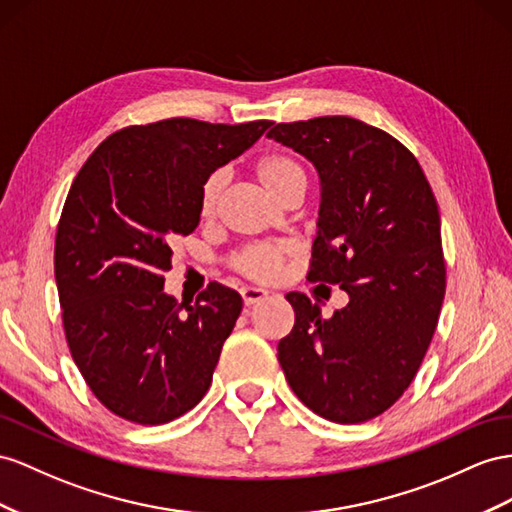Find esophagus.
Segmentation results:
<instances>
[{
	"label": "esophagus",
	"mask_w": 512,
	"mask_h": 512,
	"mask_svg": "<svg viewBox=\"0 0 512 512\" xmlns=\"http://www.w3.org/2000/svg\"><path fill=\"white\" fill-rule=\"evenodd\" d=\"M242 300L246 307H253L257 303H261V300L268 298V292L266 290H259V287H242Z\"/></svg>",
	"instance_id": "1"
}]
</instances>
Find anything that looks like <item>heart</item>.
<instances>
[{
    "label": "heart",
    "mask_w": 512,
    "mask_h": 512,
    "mask_svg": "<svg viewBox=\"0 0 512 512\" xmlns=\"http://www.w3.org/2000/svg\"><path fill=\"white\" fill-rule=\"evenodd\" d=\"M257 181L264 186L274 199L281 201L290 192L307 188V173L298 160L285 153H268L259 157L253 166ZM227 186L225 170H216L209 175L201 188L199 212L203 218H212L218 209L222 190ZM287 255V246H251L233 257V268L248 279H270L279 270Z\"/></svg>",
    "instance_id": "obj_1"
}]
</instances>
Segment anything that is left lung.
I'll list each match as a JSON object with an SVG mask.
<instances>
[{
    "instance_id": "left-lung-1",
    "label": "left lung",
    "mask_w": 512,
    "mask_h": 512,
    "mask_svg": "<svg viewBox=\"0 0 512 512\" xmlns=\"http://www.w3.org/2000/svg\"><path fill=\"white\" fill-rule=\"evenodd\" d=\"M320 175V218L307 279L339 285L348 305L322 318L290 292L292 333L279 363L313 413L359 424L411 385L445 294L441 218L415 155L387 131L350 116L279 123L268 131Z\"/></svg>"
}]
</instances>
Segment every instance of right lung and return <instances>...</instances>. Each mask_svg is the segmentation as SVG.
<instances>
[{
	"label": "right lung",
	"mask_w": 512,
	"mask_h": 512,
	"mask_svg": "<svg viewBox=\"0 0 512 512\" xmlns=\"http://www.w3.org/2000/svg\"><path fill=\"white\" fill-rule=\"evenodd\" d=\"M270 121L166 119L103 140L77 173L56 233V285L71 355L97 400L166 424L201 402L242 296L209 283L196 303L164 292L168 242L199 227L205 179Z\"/></svg>",
	"instance_id": "1"
}]
</instances>
